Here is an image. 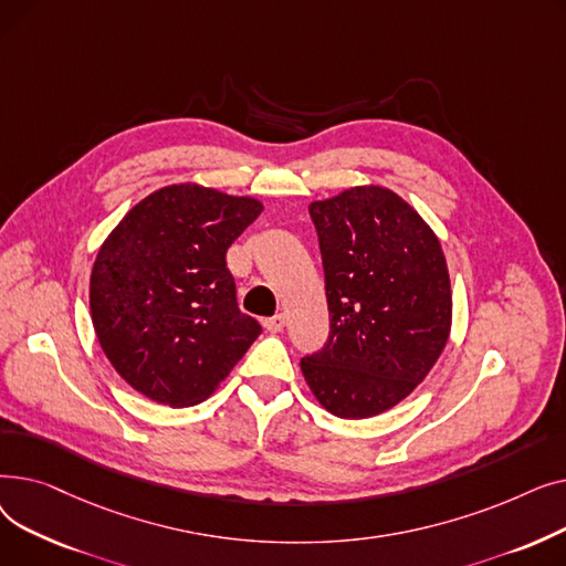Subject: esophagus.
I'll use <instances>...</instances> for the list:
<instances>
[{"instance_id":"esophagus-1","label":"esophagus","mask_w":566,"mask_h":566,"mask_svg":"<svg viewBox=\"0 0 566 566\" xmlns=\"http://www.w3.org/2000/svg\"><path fill=\"white\" fill-rule=\"evenodd\" d=\"M284 323H286V321H284V314H275V316L263 321L268 333H282V331H284Z\"/></svg>"}]
</instances>
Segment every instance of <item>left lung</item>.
Listing matches in <instances>:
<instances>
[{
    "label": "left lung",
    "mask_w": 566,
    "mask_h": 566,
    "mask_svg": "<svg viewBox=\"0 0 566 566\" xmlns=\"http://www.w3.org/2000/svg\"><path fill=\"white\" fill-rule=\"evenodd\" d=\"M328 342L301 369L337 418H371L427 378L448 344L452 291L436 233L395 192L350 188L314 201Z\"/></svg>",
    "instance_id": "obj_1"
}]
</instances>
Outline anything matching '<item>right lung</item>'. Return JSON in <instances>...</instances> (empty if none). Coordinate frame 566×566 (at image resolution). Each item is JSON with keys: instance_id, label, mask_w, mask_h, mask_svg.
<instances>
[{"instance_id": "obj_1", "label": "right lung", "mask_w": 566, "mask_h": 566, "mask_svg": "<svg viewBox=\"0 0 566 566\" xmlns=\"http://www.w3.org/2000/svg\"><path fill=\"white\" fill-rule=\"evenodd\" d=\"M263 211L195 184L142 199L103 243L88 305L112 367L174 408L211 395L261 335L238 307L227 250Z\"/></svg>"}]
</instances>
